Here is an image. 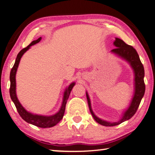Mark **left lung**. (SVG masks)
<instances>
[{
    "label": "left lung",
    "mask_w": 155,
    "mask_h": 155,
    "mask_svg": "<svg viewBox=\"0 0 155 155\" xmlns=\"http://www.w3.org/2000/svg\"><path fill=\"white\" fill-rule=\"evenodd\" d=\"M114 45L115 48L111 50L112 53H114L122 58V59L125 60L128 63L130 64L131 68H132L134 72V94L132 98V100L131 101L130 105L129 108L127 109L125 112L124 113L122 118L117 122H110L105 120H103L98 117H97L92 111L91 108V103L88 94L86 92V97L88 103V107L90 108V111L93 117V118L97 122L101 125L106 127H112L115 126L117 124H121L126 120H128L131 117L134 116V115L136 114L138 109L139 104L141 101L144 95L145 91V85L144 83V76L145 71L144 68L143 64L140 62L139 55H138L137 51L133 47L130 45H127L123 40H120V38H115V40L114 41Z\"/></svg>",
    "instance_id": "left-lung-1"
}]
</instances>
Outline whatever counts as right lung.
Segmentation results:
<instances>
[{"instance_id": "add662e5", "label": "right lung", "mask_w": 155, "mask_h": 155, "mask_svg": "<svg viewBox=\"0 0 155 155\" xmlns=\"http://www.w3.org/2000/svg\"><path fill=\"white\" fill-rule=\"evenodd\" d=\"M41 40V38H38L37 40L33 41L30 45L26 47V48H23L21 51L18 53L17 58H16L15 64H14L13 68H12L10 71V94L12 100L15 104L17 110L20 115V116L22 117L23 120L27 122L28 123L32 124L35 126L39 127L41 128H48L52 127L55 126V124L58 123V122L63 119V115L64 114V110H65V106L67 104V101H68L69 96L71 92V91L72 90L73 87L74 86L75 83L73 82L67 87L65 91L64 92L63 102H62L61 107L60 108L59 111L57 112L56 114L52 115H49V116H47V115H36L33 114L31 113H29L28 111L25 109V108L22 107L21 104L19 101H18L17 93H16V73H17V68L19 64L20 60L21 58L22 55L24 54V53L31 48V46H33L35 44L38 43L39 41Z\"/></svg>"}]
</instances>
